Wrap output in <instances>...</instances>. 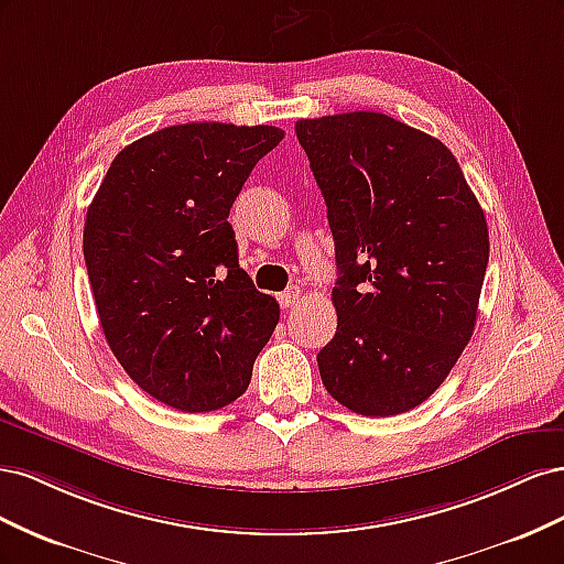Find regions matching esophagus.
I'll return each instance as SVG.
<instances>
[{"label": "esophagus", "instance_id": "34e87169", "mask_svg": "<svg viewBox=\"0 0 564 564\" xmlns=\"http://www.w3.org/2000/svg\"><path fill=\"white\" fill-rule=\"evenodd\" d=\"M278 301H280L282 308H292V305H296L301 301V292H299V289H289V292L278 296Z\"/></svg>", "mask_w": 564, "mask_h": 564}]
</instances>
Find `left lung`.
<instances>
[{
	"mask_svg": "<svg viewBox=\"0 0 564 564\" xmlns=\"http://www.w3.org/2000/svg\"><path fill=\"white\" fill-rule=\"evenodd\" d=\"M296 139L327 202L338 268L322 383L355 414L409 412L473 336L485 212L445 143L383 112L299 119Z\"/></svg>",
	"mask_w": 564,
	"mask_h": 564,
	"instance_id": "1",
	"label": "left lung"
}]
</instances>
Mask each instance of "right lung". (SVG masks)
Masks as SVG:
<instances>
[{"mask_svg": "<svg viewBox=\"0 0 564 564\" xmlns=\"http://www.w3.org/2000/svg\"><path fill=\"white\" fill-rule=\"evenodd\" d=\"M278 127L191 122L127 145L84 220V261L119 365L178 412H214L251 381L280 319L237 261L228 224Z\"/></svg>", "mask_w": 564, "mask_h": 564, "instance_id": "obj_1", "label": "right lung"}]
</instances>
